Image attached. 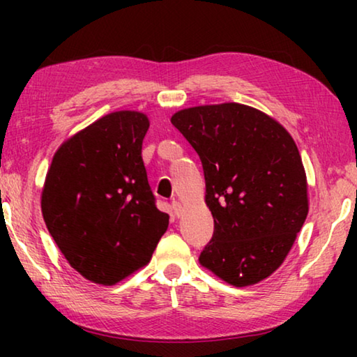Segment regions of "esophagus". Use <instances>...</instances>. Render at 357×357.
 <instances>
[{"label": "esophagus", "instance_id": "34e87169", "mask_svg": "<svg viewBox=\"0 0 357 357\" xmlns=\"http://www.w3.org/2000/svg\"><path fill=\"white\" fill-rule=\"evenodd\" d=\"M172 208H173V213H174V215H178V217H179L181 211H183V206H181V203H179V202H176V200H173V202H172Z\"/></svg>", "mask_w": 357, "mask_h": 357}]
</instances>
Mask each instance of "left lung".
<instances>
[{"label": "left lung", "instance_id": "obj_1", "mask_svg": "<svg viewBox=\"0 0 357 357\" xmlns=\"http://www.w3.org/2000/svg\"><path fill=\"white\" fill-rule=\"evenodd\" d=\"M172 124L200 155L214 234L198 261L233 287L280 268L309 214L293 137L257 108L228 102L184 108Z\"/></svg>", "mask_w": 357, "mask_h": 357}]
</instances>
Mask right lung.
Here are the masks:
<instances>
[{
    "label": "right lung",
    "mask_w": 357,
    "mask_h": 357,
    "mask_svg": "<svg viewBox=\"0 0 357 357\" xmlns=\"http://www.w3.org/2000/svg\"><path fill=\"white\" fill-rule=\"evenodd\" d=\"M144 113H108L53 155L40 208L48 233L84 279L114 285L149 263L168 228L142 159Z\"/></svg>",
    "instance_id": "obj_1"
}]
</instances>
